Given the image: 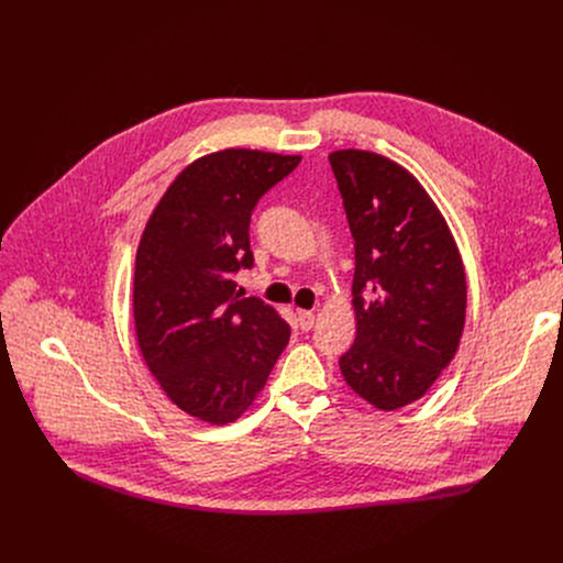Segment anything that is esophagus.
Here are the masks:
<instances>
[{
    "label": "esophagus",
    "mask_w": 563,
    "mask_h": 563,
    "mask_svg": "<svg viewBox=\"0 0 563 563\" xmlns=\"http://www.w3.org/2000/svg\"><path fill=\"white\" fill-rule=\"evenodd\" d=\"M298 328L302 330V332H309L311 328H313V320H316V316H313V311H305V309H298Z\"/></svg>",
    "instance_id": "obj_1"
}]
</instances>
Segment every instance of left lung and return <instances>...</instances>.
I'll return each instance as SVG.
<instances>
[{
    "label": "left lung",
    "instance_id": "left-lung-1",
    "mask_svg": "<svg viewBox=\"0 0 563 563\" xmlns=\"http://www.w3.org/2000/svg\"><path fill=\"white\" fill-rule=\"evenodd\" d=\"M330 163L354 238L356 341L345 383L391 412L419 400L450 365L465 325V269L423 185L394 159L341 148Z\"/></svg>",
    "mask_w": 563,
    "mask_h": 563
}]
</instances>
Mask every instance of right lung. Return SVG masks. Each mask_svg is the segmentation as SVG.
Segmentation results:
<instances>
[{"label": "right lung", "mask_w": 563, "mask_h": 563, "mask_svg": "<svg viewBox=\"0 0 563 563\" xmlns=\"http://www.w3.org/2000/svg\"><path fill=\"white\" fill-rule=\"evenodd\" d=\"M300 155L207 153L185 167L142 231L133 274L135 336L148 372L183 412L211 426L243 417L289 343V325L233 276L254 265L256 202Z\"/></svg>", "instance_id": "obj_1"}]
</instances>
